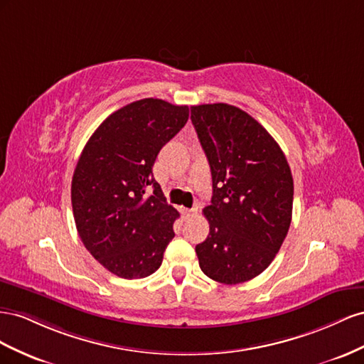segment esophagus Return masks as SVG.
Listing matches in <instances>:
<instances>
[{"instance_id":"esophagus-1","label":"esophagus","mask_w":364,"mask_h":364,"mask_svg":"<svg viewBox=\"0 0 364 364\" xmlns=\"http://www.w3.org/2000/svg\"><path fill=\"white\" fill-rule=\"evenodd\" d=\"M183 220H189L193 215H196V209H181Z\"/></svg>"}]
</instances>
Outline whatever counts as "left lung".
Segmentation results:
<instances>
[{
  "instance_id": "left-lung-1",
  "label": "left lung",
  "mask_w": 364,
  "mask_h": 364,
  "mask_svg": "<svg viewBox=\"0 0 364 364\" xmlns=\"http://www.w3.org/2000/svg\"><path fill=\"white\" fill-rule=\"evenodd\" d=\"M210 164L207 240L195 247L203 273L242 284L273 262L291 224L293 175L276 140L250 114L227 103L191 107Z\"/></svg>"
}]
</instances>
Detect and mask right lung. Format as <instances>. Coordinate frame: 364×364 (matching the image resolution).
Masks as SVG:
<instances>
[{
  "mask_svg": "<svg viewBox=\"0 0 364 364\" xmlns=\"http://www.w3.org/2000/svg\"><path fill=\"white\" fill-rule=\"evenodd\" d=\"M188 119L186 105L152 97L132 102L103 120L80 154L71 181L76 228L112 274L146 277L163 262L180 213L166 203L152 166Z\"/></svg>",
  "mask_w": 364,
  "mask_h": 364,
  "instance_id": "obj_1",
  "label": "right lung"
}]
</instances>
